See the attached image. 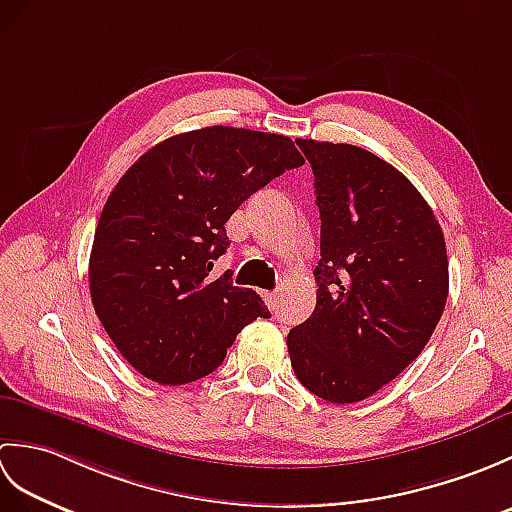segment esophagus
I'll list each match as a JSON object with an SVG mask.
<instances>
[{
  "label": "esophagus",
  "mask_w": 512,
  "mask_h": 512,
  "mask_svg": "<svg viewBox=\"0 0 512 512\" xmlns=\"http://www.w3.org/2000/svg\"><path fill=\"white\" fill-rule=\"evenodd\" d=\"M264 299H266V303H268V308H270V310H277V308H279V297H277V292H264Z\"/></svg>",
  "instance_id": "34e87169"
}]
</instances>
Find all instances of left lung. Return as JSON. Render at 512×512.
<instances>
[{
	"mask_svg": "<svg viewBox=\"0 0 512 512\" xmlns=\"http://www.w3.org/2000/svg\"><path fill=\"white\" fill-rule=\"evenodd\" d=\"M321 215L317 306L288 334L301 385L334 405L365 400L411 365L444 312L449 262L420 191L372 151L297 138Z\"/></svg>",
	"mask_w": 512,
	"mask_h": 512,
	"instance_id": "left-lung-1",
	"label": "left lung"
}]
</instances>
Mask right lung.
I'll return each instance as SVG.
<instances>
[{
	"mask_svg": "<svg viewBox=\"0 0 512 512\" xmlns=\"http://www.w3.org/2000/svg\"><path fill=\"white\" fill-rule=\"evenodd\" d=\"M288 136L213 125L145 151L107 198L90 253V295L116 350L160 385L222 365L244 325L270 312L215 277L239 204L303 165Z\"/></svg>",
	"mask_w": 512,
	"mask_h": 512,
	"instance_id": "add662e5",
	"label": "right lung"
}]
</instances>
